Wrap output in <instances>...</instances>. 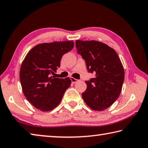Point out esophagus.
I'll use <instances>...</instances> for the list:
<instances>
[{
    "label": "esophagus",
    "instance_id": "obj_1",
    "mask_svg": "<svg viewBox=\"0 0 148 148\" xmlns=\"http://www.w3.org/2000/svg\"><path fill=\"white\" fill-rule=\"evenodd\" d=\"M71 81L72 83H75L77 81H78V80L73 78V77H71Z\"/></svg>",
    "mask_w": 148,
    "mask_h": 148
}]
</instances>
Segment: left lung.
<instances>
[{"mask_svg": "<svg viewBox=\"0 0 148 148\" xmlns=\"http://www.w3.org/2000/svg\"><path fill=\"white\" fill-rule=\"evenodd\" d=\"M77 52L85 60L88 72L94 78L86 81L82 93L92 110L103 111L115 102L121 92L125 71L117 52L105 43L96 40H76Z\"/></svg>", "mask_w": 148, "mask_h": 148, "instance_id": "8db88e82", "label": "left lung"}]
</instances>
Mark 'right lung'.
Instances as JSON below:
<instances>
[{"instance_id": "1", "label": "right lung", "mask_w": 148, "mask_h": 148, "mask_svg": "<svg viewBox=\"0 0 148 148\" xmlns=\"http://www.w3.org/2000/svg\"><path fill=\"white\" fill-rule=\"evenodd\" d=\"M74 47L73 40L41 43L27 54L21 65L19 79L24 96L34 107L42 111L59 105L65 91L71 85L69 77L55 78L63 55Z\"/></svg>"}]
</instances>
